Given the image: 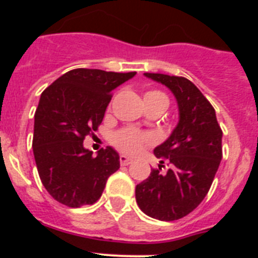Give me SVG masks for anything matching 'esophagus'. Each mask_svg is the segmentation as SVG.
<instances>
[{
  "label": "esophagus",
  "instance_id": "obj_1",
  "mask_svg": "<svg viewBox=\"0 0 258 258\" xmlns=\"http://www.w3.org/2000/svg\"><path fill=\"white\" fill-rule=\"evenodd\" d=\"M132 159L131 157H127L126 155H120V164L121 165H129V164H132Z\"/></svg>",
  "mask_w": 258,
  "mask_h": 258
}]
</instances>
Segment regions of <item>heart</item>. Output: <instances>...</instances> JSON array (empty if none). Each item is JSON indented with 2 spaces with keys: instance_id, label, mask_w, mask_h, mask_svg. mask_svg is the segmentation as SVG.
I'll return each mask as SVG.
<instances>
[{
  "instance_id": "obj_1",
  "label": "heart",
  "mask_w": 258,
  "mask_h": 258,
  "mask_svg": "<svg viewBox=\"0 0 258 258\" xmlns=\"http://www.w3.org/2000/svg\"><path fill=\"white\" fill-rule=\"evenodd\" d=\"M146 99L147 101L149 99H164L165 102H168L166 95L159 90H151V92L146 93L145 101ZM151 142V134L138 132L136 129H132V127L120 129L111 136V143L115 146L116 149L122 152H126V154H137L138 151H141L143 146L150 145Z\"/></svg>"
}]
</instances>
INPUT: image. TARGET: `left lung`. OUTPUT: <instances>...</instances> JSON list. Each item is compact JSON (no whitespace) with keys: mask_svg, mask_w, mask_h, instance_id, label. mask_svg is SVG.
Instances as JSON below:
<instances>
[{"mask_svg":"<svg viewBox=\"0 0 258 258\" xmlns=\"http://www.w3.org/2000/svg\"><path fill=\"white\" fill-rule=\"evenodd\" d=\"M174 94L179 121L170 137L154 150L166 159L165 173L151 169L149 178L137 184L136 200L143 213L160 221L187 216L208 194L222 159V131L216 111L190 80L163 74H145ZM164 164V161H161Z\"/></svg>","mask_w":258,"mask_h":258,"instance_id":"left-lung-1","label":"left lung"}]
</instances>
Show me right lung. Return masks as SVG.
<instances>
[{"instance_id":"add662e5","label":"right lung","mask_w":258,"mask_h":258,"mask_svg":"<svg viewBox=\"0 0 258 258\" xmlns=\"http://www.w3.org/2000/svg\"><path fill=\"white\" fill-rule=\"evenodd\" d=\"M134 75L76 68L41 94L32 147L41 182L60 204L71 208L94 204L109 175L120 168L115 150L102 149L94 157L83 142L98 131L113 89Z\"/></svg>"}]
</instances>
